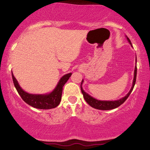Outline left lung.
Listing matches in <instances>:
<instances>
[{"instance_id": "left-lung-1", "label": "left lung", "mask_w": 150, "mask_h": 150, "mask_svg": "<svg viewBox=\"0 0 150 150\" xmlns=\"http://www.w3.org/2000/svg\"><path fill=\"white\" fill-rule=\"evenodd\" d=\"M127 39H128V42L130 43V45L132 46L131 42L129 39L128 37H127ZM137 61V60H136ZM136 76H137V66H135V70H134V78H133V82H132V85L130 90L129 91V92L124 97L121 98V99H118V100L116 101H101V100H97V99H94V97H91L89 94H87V92H85V91L83 90L82 87V84L83 83V79H82V82H81L80 88H81V92H82V94H83V97L85 100L87 101V103L89 105H90L92 108H97V109L99 110H111L113 109V108H116L118 106H120L122 104L125 102V100L128 99L129 96H130V93L132 92V89L134 88V86H135V81H136Z\"/></svg>"}]
</instances>
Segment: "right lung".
Segmentation results:
<instances>
[{
  "label": "right lung",
  "instance_id": "add662e5",
  "mask_svg": "<svg viewBox=\"0 0 150 150\" xmlns=\"http://www.w3.org/2000/svg\"><path fill=\"white\" fill-rule=\"evenodd\" d=\"M71 75L72 73H70L63 75L58 82L56 88L51 93L46 94H32L25 92L19 85L13 74H12V77L15 88L24 101L34 108L39 109H51L56 108L59 105L61 100L63 87Z\"/></svg>",
  "mask_w": 150,
  "mask_h": 150
}]
</instances>
